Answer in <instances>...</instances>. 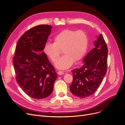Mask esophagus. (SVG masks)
Segmentation results:
<instances>
[{
  "mask_svg": "<svg viewBox=\"0 0 125 125\" xmlns=\"http://www.w3.org/2000/svg\"><path fill=\"white\" fill-rule=\"evenodd\" d=\"M58 74L59 75H62V74H64V73L62 71H59V72H58Z\"/></svg>",
  "mask_w": 125,
  "mask_h": 125,
  "instance_id": "esophagus-1",
  "label": "esophagus"
}]
</instances>
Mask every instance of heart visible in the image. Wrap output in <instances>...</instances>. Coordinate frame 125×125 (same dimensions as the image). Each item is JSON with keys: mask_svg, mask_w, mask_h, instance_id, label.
<instances>
[{"mask_svg": "<svg viewBox=\"0 0 125 125\" xmlns=\"http://www.w3.org/2000/svg\"><path fill=\"white\" fill-rule=\"evenodd\" d=\"M89 38L83 30L65 29L60 32L53 39V43L46 42L43 52L50 60L56 63L62 50L64 56L56 64L59 69H66L71 67L74 62L81 60L87 50Z\"/></svg>", "mask_w": 125, "mask_h": 125, "instance_id": "b5f03b06", "label": "heart"}]
</instances>
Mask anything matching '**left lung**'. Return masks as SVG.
Returning a JSON list of instances; mask_svg holds the SVG:
<instances>
[{
  "instance_id": "8db88e82",
  "label": "left lung",
  "mask_w": 125,
  "mask_h": 125,
  "mask_svg": "<svg viewBox=\"0 0 125 125\" xmlns=\"http://www.w3.org/2000/svg\"><path fill=\"white\" fill-rule=\"evenodd\" d=\"M96 37L94 48L84 58L83 65L72 70L73 81L70 86V90L80 98L94 94L107 72V46L102 34Z\"/></svg>"
}]
</instances>
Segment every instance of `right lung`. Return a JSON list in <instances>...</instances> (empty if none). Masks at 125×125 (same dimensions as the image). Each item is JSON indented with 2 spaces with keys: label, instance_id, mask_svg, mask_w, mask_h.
I'll return each mask as SVG.
<instances>
[{
  "label": "right lung",
  "instance_id": "right-lung-1",
  "mask_svg": "<svg viewBox=\"0 0 125 125\" xmlns=\"http://www.w3.org/2000/svg\"><path fill=\"white\" fill-rule=\"evenodd\" d=\"M52 27L39 25L21 36L16 47L13 64L17 82L32 98L42 99L53 90L57 73L42 52Z\"/></svg>",
  "mask_w": 125,
  "mask_h": 125
}]
</instances>
